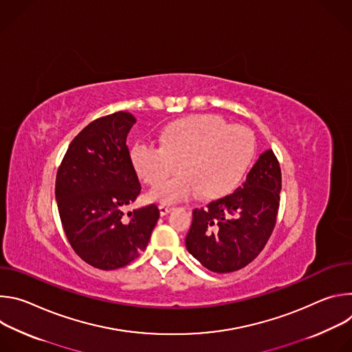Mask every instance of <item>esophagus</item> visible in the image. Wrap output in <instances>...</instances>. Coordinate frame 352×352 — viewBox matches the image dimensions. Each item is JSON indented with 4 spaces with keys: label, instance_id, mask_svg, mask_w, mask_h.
Returning a JSON list of instances; mask_svg holds the SVG:
<instances>
[{
    "label": "esophagus",
    "instance_id": "esophagus-1",
    "mask_svg": "<svg viewBox=\"0 0 352 352\" xmlns=\"http://www.w3.org/2000/svg\"><path fill=\"white\" fill-rule=\"evenodd\" d=\"M159 209H160V214H162V216H166V214H168L170 212L174 210L173 206H167V205H160Z\"/></svg>",
    "mask_w": 352,
    "mask_h": 352
}]
</instances>
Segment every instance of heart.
<instances>
[{"label":"heart","instance_id":"b5f03b06","mask_svg":"<svg viewBox=\"0 0 352 352\" xmlns=\"http://www.w3.org/2000/svg\"><path fill=\"white\" fill-rule=\"evenodd\" d=\"M256 155L255 133L231 125L219 116H202L167 128L162 144L138 142L131 159L147 185H159L179 164V175L153 190L162 202H178L199 192L206 199L231 193L246 175Z\"/></svg>","mask_w":352,"mask_h":352}]
</instances>
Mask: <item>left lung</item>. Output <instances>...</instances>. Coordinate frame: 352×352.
<instances>
[{
  "label": "left lung",
  "mask_w": 352,
  "mask_h": 352,
  "mask_svg": "<svg viewBox=\"0 0 352 352\" xmlns=\"http://www.w3.org/2000/svg\"><path fill=\"white\" fill-rule=\"evenodd\" d=\"M281 168L273 150L262 153L232 193L193 210L188 252L214 273L236 272L263 250L280 206Z\"/></svg>",
  "instance_id": "left-lung-1"
}]
</instances>
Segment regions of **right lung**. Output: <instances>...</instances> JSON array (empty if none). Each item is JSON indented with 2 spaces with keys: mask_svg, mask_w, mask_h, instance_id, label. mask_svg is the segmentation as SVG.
Segmentation results:
<instances>
[{
  "mask_svg": "<svg viewBox=\"0 0 352 352\" xmlns=\"http://www.w3.org/2000/svg\"><path fill=\"white\" fill-rule=\"evenodd\" d=\"M133 124L136 118L128 111L91 121L74 138L57 171L64 232L75 254L100 270L133 262L160 217L155 204L124 213L142 190L126 146Z\"/></svg>",
  "mask_w": 352,
  "mask_h": 352,
  "instance_id": "1",
  "label": "right lung"
}]
</instances>
